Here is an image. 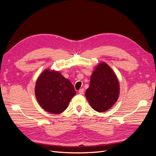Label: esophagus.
I'll list each match as a JSON object with an SVG mask.
<instances>
[{
  "mask_svg": "<svg viewBox=\"0 0 156 156\" xmlns=\"http://www.w3.org/2000/svg\"><path fill=\"white\" fill-rule=\"evenodd\" d=\"M79 93L80 94H84V88H81V89H79Z\"/></svg>",
  "mask_w": 156,
  "mask_h": 156,
  "instance_id": "34e87169",
  "label": "esophagus"
}]
</instances>
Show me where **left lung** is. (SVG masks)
<instances>
[{
    "mask_svg": "<svg viewBox=\"0 0 156 156\" xmlns=\"http://www.w3.org/2000/svg\"><path fill=\"white\" fill-rule=\"evenodd\" d=\"M119 83L108 66L101 62L92 73L85 96L92 108L103 112L113 106L119 96Z\"/></svg>",
    "mask_w": 156,
    "mask_h": 156,
    "instance_id": "8db88e82",
    "label": "left lung"
}]
</instances>
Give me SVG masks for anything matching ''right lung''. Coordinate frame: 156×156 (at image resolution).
<instances>
[{
	"label": "right lung",
	"instance_id": "add662e5",
	"mask_svg": "<svg viewBox=\"0 0 156 156\" xmlns=\"http://www.w3.org/2000/svg\"><path fill=\"white\" fill-rule=\"evenodd\" d=\"M76 94L71 82L58 72L45 70L37 79L35 94L40 106L53 114L64 111Z\"/></svg>",
	"mask_w": 156,
	"mask_h": 156
}]
</instances>
